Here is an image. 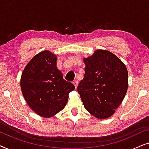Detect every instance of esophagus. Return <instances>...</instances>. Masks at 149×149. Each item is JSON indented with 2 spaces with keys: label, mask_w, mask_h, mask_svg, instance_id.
<instances>
[{
  "label": "esophagus",
  "mask_w": 149,
  "mask_h": 149,
  "mask_svg": "<svg viewBox=\"0 0 149 149\" xmlns=\"http://www.w3.org/2000/svg\"><path fill=\"white\" fill-rule=\"evenodd\" d=\"M73 84H74V85L75 86V87H77V85H78V81L77 80H75L74 82H73Z\"/></svg>",
  "instance_id": "obj_1"
}]
</instances>
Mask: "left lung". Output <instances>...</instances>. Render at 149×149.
<instances>
[{
  "instance_id": "left-lung-1",
  "label": "left lung",
  "mask_w": 149,
  "mask_h": 149,
  "mask_svg": "<svg viewBox=\"0 0 149 149\" xmlns=\"http://www.w3.org/2000/svg\"><path fill=\"white\" fill-rule=\"evenodd\" d=\"M84 78L77 91L85 109L97 119H105L115 113L125 96L128 72L125 65L109 51L95 50L83 58Z\"/></svg>"
}]
</instances>
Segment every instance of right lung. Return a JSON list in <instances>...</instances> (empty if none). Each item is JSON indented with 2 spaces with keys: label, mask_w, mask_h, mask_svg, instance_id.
Instances as JSON below:
<instances>
[{
  "label": "right lung",
  "mask_w": 149,
  "mask_h": 149,
  "mask_svg": "<svg viewBox=\"0 0 149 149\" xmlns=\"http://www.w3.org/2000/svg\"><path fill=\"white\" fill-rule=\"evenodd\" d=\"M57 56L49 51L38 53L24 69L20 86L24 99L38 115L52 117L64 109L69 93L75 89L57 68Z\"/></svg>",
  "instance_id": "add662e5"
}]
</instances>
